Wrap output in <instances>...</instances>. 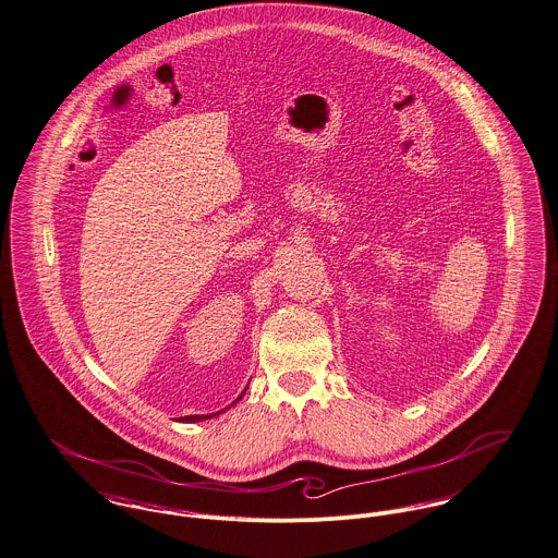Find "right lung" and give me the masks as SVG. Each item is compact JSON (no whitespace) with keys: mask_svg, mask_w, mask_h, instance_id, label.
<instances>
[{"mask_svg":"<svg viewBox=\"0 0 558 558\" xmlns=\"http://www.w3.org/2000/svg\"><path fill=\"white\" fill-rule=\"evenodd\" d=\"M245 391H247V389H245ZM245 391L236 398V402L245 396ZM236 402H232V404H236ZM215 415H219V413H215ZM204 420H208V415H189V417H182V422H186V424H189V422H191V424H193V422H204Z\"/></svg>","mask_w":558,"mask_h":558,"instance_id":"right-lung-1","label":"right lung"}]
</instances>
